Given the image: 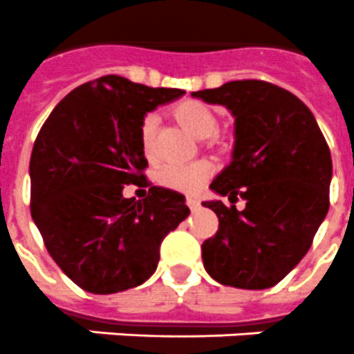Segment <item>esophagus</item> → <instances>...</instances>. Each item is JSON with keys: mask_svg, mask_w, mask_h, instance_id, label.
<instances>
[{"mask_svg": "<svg viewBox=\"0 0 354 354\" xmlns=\"http://www.w3.org/2000/svg\"><path fill=\"white\" fill-rule=\"evenodd\" d=\"M185 203H187V207H189V209H191V210H196V209H198V207H200V201L194 200V198H187Z\"/></svg>", "mask_w": 354, "mask_h": 354, "instance_id": "34e87169", "label": "esophagus"}]
</instances>
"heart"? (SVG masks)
Instances as JSON below:
<instances>
[{
	"mask_svg": "<svg viewBox=\"0 0 354 354\" xmlns=\"http://www.w3.org/2000/svg\"><path fill=\"white\" fill-rule=\"evenodd\" d=\"M172 117L187 131L198 138H209L212 145H223L218 136V117L210 108L198 100H183L172 108ZM156 131L158 117L156 113H147L140 122V149L147 160L156 158ZM214 174V165L209 160H200L191 165H163L156 171L158 185L185 194H196Z\"/></svg>",
	"mask_w": 354,
	"mask_h": 354,
	"instance_id": "b5f03b06",
	"label": "heart"
}]
</instances>
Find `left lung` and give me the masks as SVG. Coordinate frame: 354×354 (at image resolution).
Returning a JSON list of instances; mask_svg holds the SVG:
<instances>
[{"instance_id":"8db88e82","label":"left lung","mask_w":354,"mask_h":354,"mask_svg":"<svg viewBox=\"0 0 354 354\" xmlns=\"http://www.w3.org/2000/svg\"><path fill=\"white\" fill-rule=\"evenodd\" d=\"M192 97L227 106L236 117L232 162L203 201L219 228L201 245L205 270L225 286L264 290L283 281L310 250L329 210L331 153L310 108L284 88L232 81ZM241 197L247 207L237 211Z\"/></svg>"}]
</instances>
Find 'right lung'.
<instances>
[{"label":"right lung","mask_w":354,"mask_h":354,"mask_svg":"<svg viewBox=\"0 0 354 354\" xmlns=\"http://www.w3.org/2000/svg\"><path fill=\"white\" fill-rule=\"evenodd\" d=\"M185 93L104 75L53 108L30 156V212L52 259L82 290L99 295L153 275L160 245L189 216L182 194L151 187L140 149L145 113ZM149 186L142 202L124 185Z\"/></svg>","instance_id":"obj_1"}]
</instances>
